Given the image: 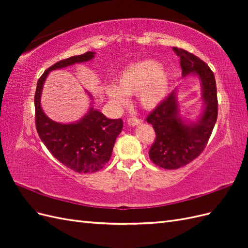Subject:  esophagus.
<instances>
[{"mask_svg": "<svg viewBox=\"0 0 248 248\" xmlns=\"http://www.w3.org/2000/svg\"><path fill=\"white\" fill-rule=\"evenodd\" d=\"M127 122H128V124L130 126H136V125L141 123V119L137 118V117H131V118H129L128 120H127Z\"/></svg>", "mask_w": 248, "mask_h": 248, "instance_id": "obj_1", "label": "esophagus"}]
</instances>
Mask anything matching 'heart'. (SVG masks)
<instances>
[{
  "label": "heart",
  "instance_id": "b5f03b06",
  "mask_svg": "<svg viewBox=\"0 0 248 248\" xmlns=\"http://www.w3.org/2000/svg\"><path fill=\"white\" fill-rule=\"evenodd\" d=\"M169 76L159 64L147 60L133 64L120 73L117 86H108L106 92L117 107L127 103L126 95L139 94L141 106L153 108L167 96Z\"/></svg>",
  "mask_w": 248,
  "mask_h": 248
}]
</instances>
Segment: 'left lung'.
I'll list each match as a JSON object with an SVG mask.
<instances>
[{"label":"left lung","instance_id":"1","mask_svg":"<svg viewBox=\"0 0 248 248\" xmlns=\"http://www.w3.org/2000/svg\"><path fill=\"white\" fill-rule=\"evenodd\" d=\"M180 57L183 77L189 73L199 76L202 81L205 109L197 123L185 124L179 115V106L175 91L169 94L148 115L146 121L152 124L156 138L150 148L149 157L152 162L166 170H177L204 151L218 114L217 90L213 71L191 52L172 47Z\"/></svg>","mask_w":248,"mask_h":248}]
</instances>
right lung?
I'll return each mask as SVG.
<instances>
[{
    "label": "right lung",
    "instance_id": "obj_1",
    "mask_svg": "<svg viewBox=\"0 0 248 248\" xmlns=\"http://www.w3.org/2000/svg\"><path fill=\"white\" fill-rule=\"evenodd\" d=\"M93 57L94 52L87 51L50 66L38 79L34 98L35 124L39 138L52 156L67 168L80 174L95 172L108 163L116 139L123 128L122 119H108L91 108L77 123H57L43 112L40 96L43 82L49 71L87 62Z\"/></svg>",
    "mask_w": 248,
    "mask_h": 248
}]
</instances>
